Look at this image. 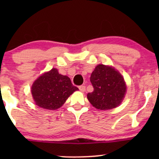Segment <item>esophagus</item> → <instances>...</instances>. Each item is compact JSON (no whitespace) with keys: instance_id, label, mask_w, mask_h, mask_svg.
Returning a JSON list of instances; mask_svg holds the SVG:
<instances>
[{"instance_id":"1","label":"esophagus","mask_w":159,"mask_h":159,"mask_svg":"<svg viewBox=\"0 0 159 159\" xmlns=\"http://www.w3.org/2000/svg\"><path fill=\"white\" fill-rule=\"evenodd\" d=\"M79 89L81 92H84V91H85V86H84V85L79 86Z\"/></svg>"}]
</instances>
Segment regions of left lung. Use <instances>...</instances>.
<instances>
[{"instance_id": "obj_1", "label": "left lung", "mask_w": 159, "mask_h": 159, "mask_svg": "<svg viewBox=\"0 0 159 159\" xmlns=\"http://www.w3.org/2000/svg\"><path fill=\"white\" fill-rule=\"evenodd\" d=\"M93 91L87 97L93 106L100 110L117 107L125 96L127 86L118 71L109 66L98 64L90 76Z\"/></svg>"}]
</instances>
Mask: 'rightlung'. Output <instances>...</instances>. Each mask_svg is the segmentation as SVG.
<instances>
[{
	"mask_svg": "<svg viewBox=\"0 0 159 159\" xmlns=\"http://www.w3.org/2000/svg\"><path fill=\"white\" fill-rule=\"evenodd\" d=\"M78 90L71 83L70 78L61 75L57 69L53 68L34 82L31 92L37 106L45 109L56 110Z\"/></svg>",
	"mask_w": 159,
	"mask_h": 159,
	"instance_id": "right-lung-1",
	"label": "right lung"
}]
</instances>
